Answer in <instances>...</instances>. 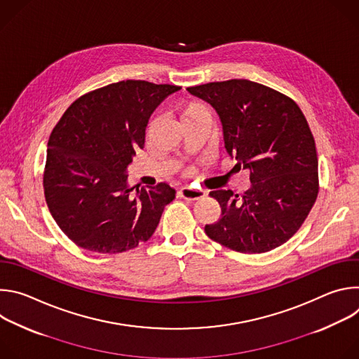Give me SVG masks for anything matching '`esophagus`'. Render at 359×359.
<instances>
[{"mask_svg":"<svg viewBox=\"0 0 359 359\" xmlns=\"http://www.w3.org/2000/svg\"><path fill=\"white\" fill-rule=\"evenodd\" d=\"M179 196L183 197L184 200L194 201V200L203 198L204 196H206V193H204L203 190H197V189H191V187H183V189H180Z\"/></svg>","mask_w":359,"mask_h":359,"instance_id":"1","label":"esophagus"}]
</instances>
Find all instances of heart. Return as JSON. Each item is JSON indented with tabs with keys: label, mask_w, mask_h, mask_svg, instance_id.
<instances>
[{
	"label": "heart",
	"mask_w": 359,
	"mask_h": 359,
	"mask_svg": "<svg viewBox=\"0 0 359 359\" xmlns=\"http://www.w3.org/2000/svg\"><path fill=\"white\" fill-rule=\"evenodd\" d=\"M200 116H209L208 108L198 100H187L179 105V119L180 123H187Z\"/></svg>",
	"instance_id": "b5f03b06"
}]
</instances>
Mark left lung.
<instances>
[{
    "mask_svg": "<svg viewBox=\"0 0 359 359\" xmlns=\"http://www.w3.org/2000/svg\"><path fill=\"white\" fill-rule=\"evenodd\" d=\"M209 102L223 125L227 155L250 170L243 196L213 190L222 216L204 231L237 252H267L290 240L318 196L316 140L295 102L248 79L189 86Z\"/></svg>",
    "mask_w": 359,
    "mask_h": 359,
    "instance_id": "obj_1",
    "label": "left lung"
}]
</instances>
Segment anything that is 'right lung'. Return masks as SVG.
<instances>
[{
  "mask_svg": "<svg viewBox=\"0 0 359 359\" xmlns=\"http://www.w3.org/2000/svg\"><path fill=\"white\" fill-rule=\"evenodd\" d=\"M180 86L121 81L90 90L65 111L50 132L43 194L54 220L78 247L116 254L155 233L176 190L128 184L125 175L144 146L151 112Z\"/></svg>",
  "mask_w": 359,
  "mask_h": 359,
  "instance_id": "obj_1",
  "label": "right lung"
}]
</instances>
